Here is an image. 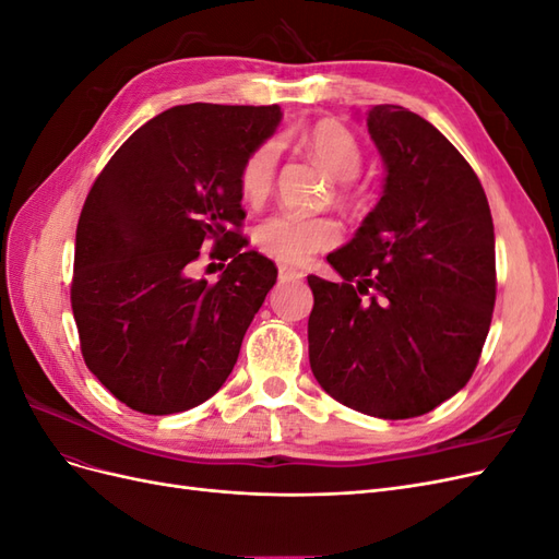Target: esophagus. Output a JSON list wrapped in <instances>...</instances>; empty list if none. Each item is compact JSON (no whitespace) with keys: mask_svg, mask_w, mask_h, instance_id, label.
Masks as SVG:
<instances>
[{"mask_svg":"<svg viewBox=\"0 0 559 559\" xmlns=\"http://www.w3.org/2000/svg\"><path fill=\"white\" fill-rule=\"evenodd\" d=\"M277 277H280V282H289V280H300L302 273H300V270H296V267L280 265L277 267Z\"/></svg>","mask_w":559,"mask_h":559,"instance_id":"34e87169","label":"esophagus"}]
</instances>
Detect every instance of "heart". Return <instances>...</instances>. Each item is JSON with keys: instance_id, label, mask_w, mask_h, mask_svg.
Masks as SVG:
<instances>
[{"instance_id": "obj_1", "label": "heart", "mask_w": 559, "mask_h": 559, "mask_svg": "<svg viewBox=\"0 0 559 559\" xmlns=\"http://www.w3.org/2000/svg\"><path fill=\"white\" fill-rule=\"evenodd\" d=\"M302 146L308 154L324 167V170L343 183V198L352 195L349 181L359 175L364 163V151L354 132L343 123L319 121L302 132ZM277 170V148L273 142L257 146L245 158L240 167V193L249 205H261L273 191ZM259 249L284 265H302L312 259V253L331 249L341 240V226L329 216H300L292 212H280L267 216L259 224L253 235Z\"/></svg>"}]
</instances>
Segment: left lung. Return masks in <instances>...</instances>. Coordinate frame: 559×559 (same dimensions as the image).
Segmentation results:
<instances>
[{
    "instance_id": "1",
    "label": "left lung",
    "mask_w": 559,
    "mask_h": 559,
    "mask_svg": "<svg viewBox=\"0 0 559 559\" xmlns=\"http://www.w3.org/2000/svg\"><path fill=\"white\" fill-rule=\"evenodd\" d=\"M384 163L382 195L308 277L310 366L326 394L382 419L425 415L468 382L497 298L495 224L471 165L399 105L366 114Z\"/></svg>"
}]
</instances>
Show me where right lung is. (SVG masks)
I'll return each mask as SVG.
<instances>
[{"label": "right lung", "mask_w": 559, "mask_h": 559, "mask_svg": "<svg viewBox=\"0 0 559 559\" xmlns=\"http://www.w3.org/2000/svg\"><path fill=\"white\" fill-rule=\"evenodd\" d=\"M273 107L181 105L134 130L76 226L72 310L91 373L128 408L173 415L214 396L277 282L245 251L240 167L277 130ZM230 260L214 285L190 277L202 241Z\"/></svg>", "instance_id": "right-lung-1"}]
</instances>
